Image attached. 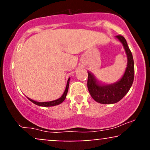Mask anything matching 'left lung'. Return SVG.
I'll list each match as a JSON object with an SVG mask.
<instances>
[{
    "mask_svg": "<svg viewBox=\"0 0 150 150\" xmlns=\"http://www.w3.org/2000/svg\"><path fill=\"white\" fill-rule=\"evenodd\" d=\"M123 44L127 56V67L123 76L113 84L104 85L99 83L92 73H88L87 87L94 100L100 104H111L118 102L128 92L134 80V61L126 40L123 36H116Z\"/></svg>",
    "mask_w": 150,
    "mask_h": 150,
    "instance_id": "8db88e82",
    "label": "left lung"
}]
</instances>
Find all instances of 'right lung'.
<instances>
[{
  "instance_id": "obj_1",
  "label": "right lung",
  "mask_w": 150,
  "mask_h": 150,
  "mask_svg": "<svg viewBox=\"0 0 150 150\" xmlns=\"http://www.w3.org/2000/svg\"><path fill=\"white\" fill-rule=\"evenodd\" d=\"M69 83H70V78H68V82H67V85H66V87H65V89L63 92V94H62V96L59 99H56V100H53V101H45V102H39V101L32 100V99H30L29 97L28 99L30 101H32V103H34V104L37 105V106H56V105H58L60 104H61L63 101L65 99V97H66L67 93H68V87H69Z\"/></svg>"
}]
</instances>
